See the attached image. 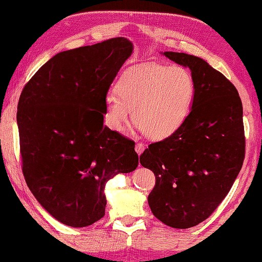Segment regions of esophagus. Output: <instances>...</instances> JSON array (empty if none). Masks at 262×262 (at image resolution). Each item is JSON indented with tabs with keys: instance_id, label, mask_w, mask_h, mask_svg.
<instances>
[{
	"instance_id": "obj_1",
	"label": "esophagus",
	"mask_w": 262,
	"mask_h": 262,
	"mask_svg": "<svg viewBox=\"0 0 262 262\" xmlns=\"http://www.w3.org/2000/svg\"><path fill=\"white\" fill-rule=\"evenodd\" d=\"M135 150H136V152H137L138 155H142L143 151L145 150V146H144V144H142V143H137V144H136Z\"/></svg>"
}]
</instances>
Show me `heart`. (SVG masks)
<instances>
[{
  "label": "heart",
  "instance_id": "heart-1",
  "mask_svg": "<svg viewBox=\"0 0 262 262\" xmlns=\"http://www.w3.org/2000/svg\"><path fill=\"white\" fill-rule=\"evenodd\" d=\"M117 92L106 96V120L124 132L131 119L151 139H164L182 127L190 113L195 82L181 66L159 63L127 68L117 81Z\"/></svg>",
  "mask_w": 262,
  "mask_h": 262
}]
</instances>
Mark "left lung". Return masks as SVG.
Instances as JSON below:
<instances>
[{"mask_svg":"<svg viewBox=\"0 0 262 262\" xmlns=\"http://www.w3.org/2000/svg\"><path fill=\"white\" fill-rule=\"evenodd\" d=\"M162 54L191 71L194 101L180 130L150 144L139 162L156 176L147 197L152 214L166 226L187 229L213 214L240 172L244 112L235 86L203 59L176 52Z\"/></svg>","mask_w":262,"mask_h":262,"instance_id":"left-lung-1","label":"left lung"}]
</instances>
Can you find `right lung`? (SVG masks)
<instances>
[{
	"instance_id": "1",
	"label": "right lung",
	"mask_w": 262,
	"mask_h": 262,
	"mask_svg": "<svg viewBox=\"0 0 262 262\" xmlns=\"http://www.w3.org/2000/svg\"><path fill=\"white\" fill-rule=\"evenodd\" d=\"M134 45L126 37L49 59L17 105L22 171L53 217L80 228L105 215L106 182L138 166L135 143L104 126L108 89Z\"/></svg>"
}]
</instances>
